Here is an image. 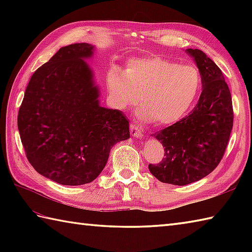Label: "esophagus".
I'll use <instances>...</instances> for the list:
<instances>
[{
    "instance_id": "esophagus-1",
    "label": "esophagus",
    "mask_w": 252,
    "mask_h": 252,
    "mask_svg": "<svg viewBox=\"0 0 252 252\" xmlns=\"http://www.w3.org/2000/svg\"><path fill=\"white\" fill-rule=\"evenodd\" d=\"M130 132H131L132 136H134V137L141 138L143 136V133H142L141 129L137 126H135V125H131L130 126Z\"/></svg>"
}]
</instances>
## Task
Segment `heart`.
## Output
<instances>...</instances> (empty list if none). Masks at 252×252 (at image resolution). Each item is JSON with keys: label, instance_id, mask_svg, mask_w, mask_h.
<instances>
[{"label": "heart", "instance_id": "heart-1", "mask_svg": "<svg viewBox=\"0 0 252 252\" xmlns=\"http://www.w3.org/2000/svg\"><path fill=\"white\" fill-rule=\"evenodd\" d=\"M111 104L118 109L134 106L140 98L137 116L158 126L179 122L195 106L201 93L202 78L192 65L162 57L135 58L125 72L112 68L106 76Z\"/></svg>", "mask_w": 252, "mask_h": 252}]
</instances>
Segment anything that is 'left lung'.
I'll return each instance as SVG.
<instances>
[{
    "label": "left lung",
    "mask_w": 252,
    "mask_h": 252,
    "mask_svg": "<svg viewBox=\"0 0 252 252\" xmlns=\"http://www.w3.org/2000/svg\"><path fill=\"white\" fill-rule=\"evenodd\" d=\"M186 53L199 69L202 92L189 115L155 133L165 157L148 165L157 180L179 186L199 181L218 167L234 120L232 96L221 69L200 50L187 49Z\"/></svg>",
    "instance_id": "1"
}]
</instances>
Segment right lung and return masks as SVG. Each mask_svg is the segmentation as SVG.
Segmentation results:
<instances>
[{
  "mask_svg": "<svg viewBox=\"0 0 252 252\" xmlns=\"http://www.w3.org/2000/svg\"><path fill=\"white\" fill-rule=\"evenodd\" d=\"M94 46L60 49L32 74L18 111L26 156L37 173L62 185H83L103 171L112 146L130 137L129 120L99 106V90L84 60Z\"/></svg>",
  "mask_w": 252,
  "mask_h": 252,
  "instance_id": "right-lung-1",
  "label": "right lung"
}]
</instances>
